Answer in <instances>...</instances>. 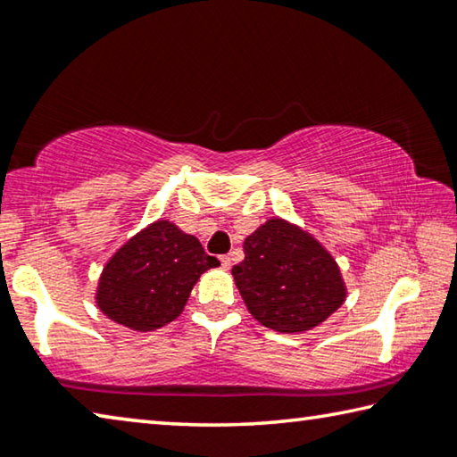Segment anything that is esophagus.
Segmentation results:
<instances>
[{
    "instance_id": "1",
    "label": "esophagus",
    "mask_w": 457,
    "mask_h": 457,
    "mask_svg": "<svg viewBox=\"0 0 457 457\" xmlns=\"http://www.w3.org/2000/svg\"><path fill=\"white\" fill-rule=\"evenodd\" d=\"M220 262H221L223 268H229L231 266V258L229 256H220Z\"/></svg>"
}]
</instances>
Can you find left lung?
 Wrapping results in <instances>:
<instances>
[{
    "label": "left lung",
    "instance_id": "obj_1",
    "mask_svg": "<svg viewBox=\"0 0 457 457\" xmlns=\"http://www.w3.org/2000/svg\"><path fill=\"white\" fill-rule=\"evenodd\" d=\"M244 253L231 274L247 311L268 328L311 330L345 303L335 258L298 226L268 220L245 237Z\"/></svg>",
    "mask_w": 457,
    "mask_h": 457
}]
</instances>
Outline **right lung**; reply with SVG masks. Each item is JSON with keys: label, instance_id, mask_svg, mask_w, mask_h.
Wrapping results in <instances>:
<instances>
[{"label": "right lung", "instance_id": "add662e5", "mask_svg": "<svg viewBox=\"0 0 457 457\" xmlns=\"http://www.w3.org/2000/svg\"><path fill=\"white\" fill-rule=\"evenodd\" d=\"M220 266L197 237L159 220L108 260L96 304L108 319L138 332L161 328L183 312L205 270Z\"/></svg>", "mask_w": 457, "mask_h": 457}]
</instances>
